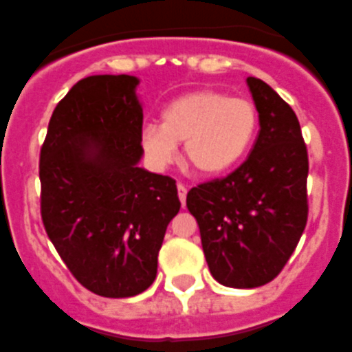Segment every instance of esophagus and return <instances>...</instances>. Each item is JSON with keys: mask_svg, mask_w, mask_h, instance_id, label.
Wrapping results in <instances>:
<instances>
[{"mask_svg": "<svg viewBox=\"0 0 352 352\" xmlns=\"http://www.w3.org/2000/svg\"><path fill=\"white\" fill-rule=\"evenodd\" d=\"M186 192H188L186 186L179 182V184H177V194H179V199H181L182 206H184V203H186Z\"/></svg>", "mask_w": 352, "mask_h": 352, "instance_id": "34e87169", "label": "esophagus"}]
</instances>
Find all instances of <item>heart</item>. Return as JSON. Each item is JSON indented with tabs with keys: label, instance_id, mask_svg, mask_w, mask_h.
<instances>
[{
	"label": "heart",
	"instance_id": "heart-1",
	"mask_svg": "<svg viewBox=\"0 0 352 352\" xmlns=\"http://www.w3.org/2000/svg\"><path fill=\"white\" fill-rule=\"evenodd\" d=\"M260 116L253 101L218 90H197L173 99L160 112V123L142 131V147L153 164H170L177 144L188 168L218 177L248 157L258 134Z\"/></svg>",
	"mask_w": 352,
	"mask_h": 352
}]
</instances>
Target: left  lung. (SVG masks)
Listing matches in <instances>:
<instances>
[{"label":"left lung","instance_id":"left-lung-1","mask_svg":"<svg viewBox=\"0 0 352 352\" xmlns=\"http://www.w3.org/2000/svg\"><path fill=\"white\" fill-rule=\"evenodd\" d=\"M260 131L248 160L186 195L212 277L229 288L272 283L308 219V153L301 125L270 85L248 77Z\"/></svg>","mask_w":352,"mask_h":352}]
</instances>
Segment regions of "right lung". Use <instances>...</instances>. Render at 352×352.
Here are the masks:
<instances>
[{"label": "right lung", "mask_w": 352, "mask_h": 352, "mask_svg": "<svg viewBox=\"0 0 352 352\" xmlns=\"http://www.w3.org/2000/svg\"><path fill=\"white\" fill-rule=\"evenodd\" d=\"M133 75H92L53 111L40 149V214L77 280L133 297L157 277L166 229L181 208L175 181L138 168L144 112Z\"/></svg>", "instance_id": "1"}]
</instances>
